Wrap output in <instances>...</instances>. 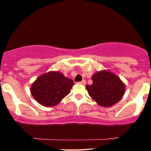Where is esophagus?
Returning <instances> with one entry per match:
<instances>
[{"mask_svg":"<svg viewBox=\"0 0 151 151\" xmlns=\"http://www.w3.org/2000/svg\"><path fill=\"white\" fill-rule=\"evenodd\" d=\"M80 83H81V84H83V85H86V81L85 80H82L81 81H80L79 82Z\"/></svg>","mask_w":151,"mask_h":151,"instance_id":"esophagus-1","label":"esophagus"}]
</instances>
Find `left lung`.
Returning a JSON list of instances; mask_svg holds the SVG:
<instances>
[{
    "instance_id": "obj_1",
    "label": "left lung",
    "mask_w": 151,
    "mask_h": 151,
    "mask_svg": "<svg viewBox=\"0 0 151 151\" xmlns=\"http://www.w3.org/2000/svg\"><path fill=\"white\" fill-rule=\"evenodd\" d=\"M93 83L86 85L88 92L99 105L109 107L123 98L125 86L120 78L107 70L97 72L91 77Z\"/></svg>"
}]
</instances>
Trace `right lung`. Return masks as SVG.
Masks as SVG:
<instances>
[{
  "label": "right lung",
  "mask_w": 151,
  "mask_h": 151,
  "mask_svg": "<svg viewBox=\"0 0 151 151\" xmlns=\"http://www.w3.org/2000/svg\"><path fill=\"white\" fill-rule=\"evenodd\" d=\"M73 80L60 72H49L37 78L30 87V93L38 103L53 106L60 103L71 91Z\"/></svg>",
  "instance_id": "add662e5"
}]
</instances>
